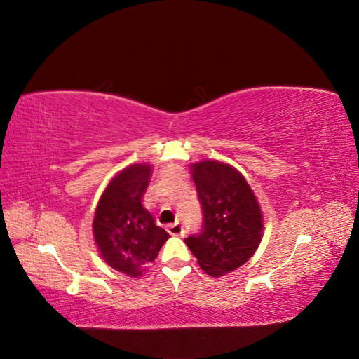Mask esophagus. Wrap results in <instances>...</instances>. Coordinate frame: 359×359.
Masks as SVG:
<instances>
[{
	"instance_id": "esophagus-1",
	"label": "esophagus",
	"mask_w": 359,
	"mask_h": 359,
	"mask_svg": "<svg viewBox=\"0 0 359 359\" xmlns=\"http://www.w3.org/2000/svg\"><path fill=\"white\" fill-rule=\"evenodd\" d=\"M168 232L173 236H182L184 235V227L180 223H173L168 226Z\"/></svg>"
}]
</instances>
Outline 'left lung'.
Returning a JSON list of instances; mask_svg holds the SVG:
<instances>
[{"instance_id": "obj_1", "label": "left lung", "mask_w": 359, "mask_h": 359, "mask_svg": "<svg viewBox=\"0 0 359 359\" xmlns=\"http://www.w3.org/2000/svg\"><path fill=\"white\" fill-rule=\"evenodd\" d=\"M203 210V229L184 240L211 277L243 266L262 241L264 215L255 191L233 166L219 160L190 163Z\"/></svg>"}]
</instances>
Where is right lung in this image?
Masks as SVG:
<instances>
[{
	"label": "right lung",
	"instance_id": "1",
	"mask_svg": "<svg viewBox=\"0 0 359 359\" xmlns=\"http://www.w3.org/2000/svg\"><path fill=\"white\" fill-rule=\"evenodd\" d=\"M153 173L149 163H133L109 181L97 203L93 235L102 259L127 277H140L154 262L169 233L142 205Z\"/></svg>",
	"mask_w": 359,
	"mask_h": 359
}]
</instances>
